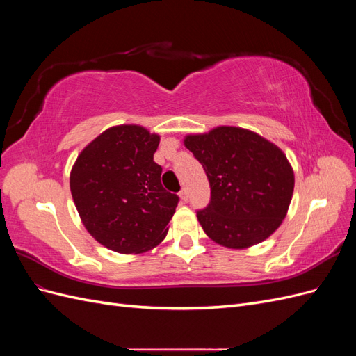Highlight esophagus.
Returning <instances> with one entry per match:
<instances>
[{"instance_id":"esophagus-1","label":"esophagus","mask_w":356,"mask_h":356,"mask_svg":"<svg viewBox=\"0 0 356 356\" xmlns=\"http://www.w3.org/2000/svg\"><path fill=\"white\" fill-rule=\"evenodd\" d=\"M179 199H181L182 202H187V200H188V191H187V188H182V190L179 191Z\"/></svg>"}]
</instances>
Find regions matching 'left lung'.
<instances>
[{
    "label": "left lung",
    "instance_id": "left-lung-1",
    "mask_svg": "<svg viewBox=\"0 0 356 356\" xmlns=\"http://www.w3.org/2000/svg\"><path fill=\"white\" fill-rule=\"evenodd\" d=\"M184 145L209 181L211 202L197 211L208 238L232 250H246L277 230L294 191V170L281 148L236 126L187 135Z\"/></svg>",
    "mask_w": 356,
    "mask_h": 356
}]
</instances>
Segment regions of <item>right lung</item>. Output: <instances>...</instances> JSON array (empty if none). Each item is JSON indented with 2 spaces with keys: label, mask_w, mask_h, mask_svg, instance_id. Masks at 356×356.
I'll list each match as a JSON object with an SVG mask.
<instances>
[{
  "label": "right lung",
  "mask_w": 356,
  "mask_h": 356,
  "mask_svg": "<svg viewBox=\"0 0 356 356\" xmlns=\"http://www.w3.org/2000/svg\"><path fill=\"white\" fill-rule=\"evenodd\" d=\"M160 136L139 124L108 127L72 165L70 188L95 241L118 254H141L166 238L178 196L160 182L153 160Z\"/></svg>",
  "instance_id": "1"
}]
</instances>
